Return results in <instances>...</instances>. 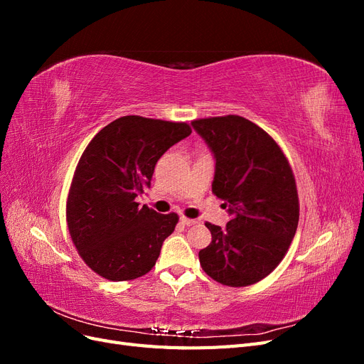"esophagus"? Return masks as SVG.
Wrapping results in <instances>:
<instances>
[{
    "instance_id": "34e87169",
    "label": "esophagus",
    "mask_w": 364,
    "mask_h": 364,
    "mask_svg": "<svg viewBox=\"0 0 364 364\" xmlns=\"http://www.w3.org/2000/svg\"><path fill=\"white\" fill-rule=\"evenodd\" d=\"M181 223L183 225V226H193V225H196L197 222L194 218H186V217H181Z\"/></svg>"
}]
</instances>
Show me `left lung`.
Instances as JSON below:
<instances>
[{
	"label": "left lung",
	"mask_w": 364,
	"mask_h": 364,
	"mask_svg": "<svg viewBox=\"0 0 364 364\" xmlns=\"http://www.w3.org/2000/svg\"><path fill=\"white\" fill-rule=\"evenodd\" d=\"M191 124L214 153L213 193L232 215L225 229L205 223L213 241L199 252L200 266L228 287L257 284L278 267L299 222L290 164L277 141L243 117Z\"/></svg>",
	"instance_id": "8db88e82"
}]
</instances>
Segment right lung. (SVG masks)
Returning <instances> with one entry per match:
<instances>
[{
    "instance_id": "add662e5",
    "label": "right lung",
    "mask_w": 364,
    "mask_h": 364,
    "mask_svg": "<svg viewBox=\"0 0 364 364\" xmlns=\"http://www.w3.org/2000/svg\"><path fill=\"white\" fill-rule=\"evenodd\" d=\"M190 134L186 123L126 115L85 149L70 186L67 223L82 259L105 279H135L156 264L179 217L135 199L150 188L158 159Z\"/></svg>"
}]
</instances>
